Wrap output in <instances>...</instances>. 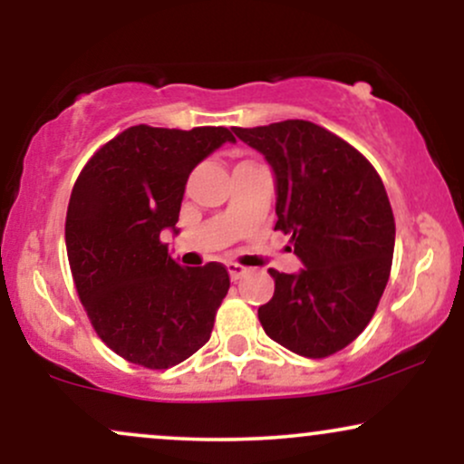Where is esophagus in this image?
Returning a JSON list of instances; mask_svg holds the SVG:
<instances>
[{
  "mask_svg": "<svg viewBox=\"0 0 464 464\" xmlns=\"http://www.w3.org/2000/svg\"><path fill=\"white\" fill-rule=\"evenodd\" d=\"M227 268H228V275H231V279H233V281L242 279L244 275H248V273H250V268H246V266H242V264H236V262L227 264Z\"/></svg>",
  "mask_w": 464,
  "mask_h": 464,
  "instance_id": "obj_1",
  "label": "esophagus"
}]
</instances>
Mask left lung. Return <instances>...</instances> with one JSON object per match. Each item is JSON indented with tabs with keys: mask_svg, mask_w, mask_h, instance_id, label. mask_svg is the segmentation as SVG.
Listing matches in <instances>:
<instances>
[{
	"mask_svg": "<svg viewBox=\"0 0 464 464\" xmlns=\"http://www.w3.org/2000/svg\"><path fill=\"white\" fill-rule=\"evenodd\" d=\"M233 132L276 179L275 231L305 268H270L275 295L257 310L264 332L303 358H327L371 323L391 276L395 218L364 154L323 126L285 120Z\"/></svg>",
	"mask_w": 464,
	"mask_h": 464,
	"instance_id": "left-lung-1",
	"label": "left lung"
}]
</instances>
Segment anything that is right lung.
<instances>
[{"mask_svg":"<svg viewBox=\"0 0 464 464\" xmlns=\"http://www.w3.org/2000/svg\"><path fill=\"white\" fill-rule=\"evenodd\" d=\"M225 126L191 130L140 124L106 141L82 168L67 207L73 284L95 334L120 358L163 371L209 340L228 273L183 268L161 242L177 233L191 169L222 143Z\"/></svg>","mask_w":464,"mask_h":464,"instance_id":"obj_1","label":"right lung"}]
</instances>
